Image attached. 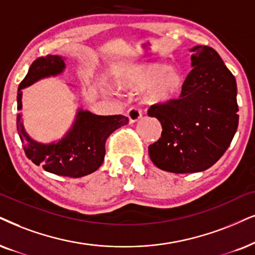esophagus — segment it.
I'll return each mask as SVG.
<instances>
[{
    "label": "esophagus",
    "mask_w": 255,
    "mask_h": 255,
    "mask_svg": "<svg viewBox=\"0 0 255 255\" xmlns=\"http://www.w3.org/2000/svg\"><path fill=\"white\" fill-rule=\"evenodd\" d=\"M127 117L129 119L130 124H134V122H137L138 120L142 119V112H141L137 107H131L128 109Z\"/></svg>",
    "instance_id": "1"
}]
</instances>
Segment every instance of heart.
<instances>
[{
	"label": "heart",
	"instance_id": "obj_1",
	"mask_svg": "<svg viewBox=\"0 0 255 255\" xmlns=\"http://www.w3.org/2000/svg\"><path fill=\"white\" fill-rule=\"evenodd\" d=\"M118 85L126 89L146 88V100L149 104L162 105L180 94L183 76L178 68L159 62L138 63L127 67L118 76Z\"/></svg>",
	"mask_w": 255,
	"mask_h": 255
}]
</instances>
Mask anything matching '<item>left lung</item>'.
<instances>
[{
	"mask_svg": "<svg viewBox=\"0 0 255 255\" xmlns=\"http://www.w3.org/2000/svg\"><path fill=\"white\" fill-rule=\"evenodd\" d=\"M193 69L180 99L151 106L148 115L162 133L148 147L150 160L170 173H196L214 165L230 147L239 124L237 81L213 48L195 46Z\"/></svg>",
	"mask_w": 255,
	"mask_h": 255,
	"instance_id": "8db88e82",
	"label": "left lung"
}]
</instances>
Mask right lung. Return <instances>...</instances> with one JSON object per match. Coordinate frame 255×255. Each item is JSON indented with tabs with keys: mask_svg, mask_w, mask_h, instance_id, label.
I'll use <instances>...</instances> for the list:
<instances>
[{
	"mask_svg": "<svg viewBox=\"0 0 255 255\" xmlns=\"http://www.w3.org/2000/svg\"><path fill=\"white\" fill-rule=\"evenodd\" d=\"M66 69L64 57L47 55L38 57L29 67L28 74L17 89V111H22V89L50 76H57ZM128 124L124 115H96L79 108L72 127L62 138L42 143L29 136L22 114H17V131L28 159L42 166L47 172L61 176L81 178L94 173L105 160L106 140L113 131Z\"/></svg>",
	"mask_w": 255,
	"mask_h": 255,
	"instance_id": "obj_1",
	"label": "right lung"
}]
</instances>
